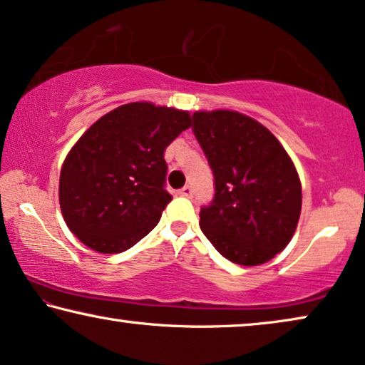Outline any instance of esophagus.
Returning a JSON list of instances; mask_svg holds the SVG:
<instances>
[{"label":"esophagus","instance_id":"obj_1","mask_svg":"<svg viewBox=\"0 0 365 365\" xmlns=\"http://www.w3.org/2000/svg\"><path fill=\"white\" fill-rule=\"evenodd\" d=\"M178 195H180V197L190 198L193 195V190H192V187H183L182 190H178Z\"/></svg>","mask_w":365,"mask_h":365}]
</instances>
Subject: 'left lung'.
Returning a JSON list of instances; mask_svg holds the SVG:
<instances>
[{
	"instance_id": "8db88e82",
	"label": "left lung",
	"mask_w": 365,
	"mask_h": 365,
	"mask_svg": "<svg viewBox=\"0 0 365 365\" xmlns=\"http://www.w3.org/2000/svg\"><path fill=\"white\" fill-rule=\"evenodd\" d=\"M193 132L215 175L200 228L220 255L258 266L283 251L301 215V180L269 129L236 110H197Z\"/></svg>"
}]
</instances>
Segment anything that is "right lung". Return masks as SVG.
I'll return each mask as SVG.
<instances>
[{
	"instance_id": "right-lung-1",
	"label": "right lung",
	"mask_w": 365,
	"mask_h": 365,
	"mask_svg": "<svg viewBox=\"0 0 365 365\" xmlns=\"http://www.w3.org/2000/svg\"><path fill=\"white\" fill-rule=\"evenodd\" d=\"M190 125V112L142 101L107 112L82 133L59 177L61 213L81 243L122 253L155 228L172 200L163 152Z\"/></svg>"
}]
</instances>
